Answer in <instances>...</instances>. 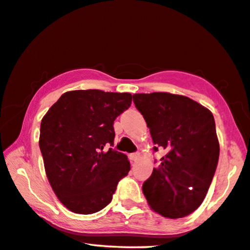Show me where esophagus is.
<instances>
[{"label": "esophagus", "instance_id": "obj_1", "mask_svg": "<svg viewBox=\"0 0 250 250\" xmlns=\"http://www.w3.org/2000/svg\"><path fill=\"white\" fill-rule=\"evenodd\" d=\"M129 158H130V160H131V161H137L138 159H139V153H138V152L130 153Z\"/></svg>", "mask_w": 250, "mask_h": 250}]
</instances>
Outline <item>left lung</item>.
Masks as SVG:
<instances>
[{"label": "left lung", "instance_id": "obj_1", "mask_svg": "<svg viewBox=\"0 0 250 250\" xmlns=\"http://www.w3.org/2000/svg\"><path fill=\"white\" fill-rule=\"evenodd\" d=\"M133 102L150 129L153 151L166 150L142 186L148 205L171 219L188 216L204 201L219 159L212 113L167 92L133 94Z\"/></svg>", "mask_w": 250, "mask_h": 250}]
</instances>
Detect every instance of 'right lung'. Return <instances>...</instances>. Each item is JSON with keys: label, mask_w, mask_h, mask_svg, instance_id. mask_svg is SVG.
I'll use <instances>...</instances> for the list:
<instances>
[{"label": "right lung", "mask_w": 250, "mask_h": 250, "mask_svg": "<svg viewBox=\"0 0 250 250\" xmlns=\"http://www.w3.org/2000/svg\"><path fill=\"white\" fill-rule=\"evenodd\" d=\"M130 93L75 90L63 93L40 128L46 177L59 200L75 213H94L112 200L130 162L113 146V122L131 105Z\"/></svg>", "instance_id": "add662e5"}]
</instances>
